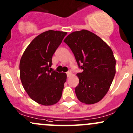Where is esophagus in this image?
Wrapping results in <instances>:
<instances>
[{
	"instance_id": "obj_1",
	"label": "esophagus",
	"mask_w": 133,
	"mask_h": 133,
	"mask_svg": "<svg viewBox=\"0 0 133 133\" xmlns=\"http://www.w3.org/2000/svg\"><path fill=\"white\" fill-rule=\"evenodd\" d=\"M66 75L68 77H70L72 75V72H71V71H68V72H66Z\"/></svg>"
}]
</instances>
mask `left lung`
I'll return each instance as SVG.
<instances>
[{
    "label": "left lung",
    "mask_w": 133,
    "mask_h": 133,
    "mask_svg": "<svg viewBox=\"0 0 133 133\" xmlns=\"http://www.w3.org/2000/svg\"><path fill=\"white\" fill-rule=\"evenodd\" d=\"M63 41L83 70L77 74L79 83L75 91L78 99L88 105L98 103L106 95L116 72L112 49L99 37L86 30L71 33Z\"/></svg>",
    "instance_id": "obj_1"
}]
</instances>
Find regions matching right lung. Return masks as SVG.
Segmentation results:
<instances>
[{"instance_id":"right-lung-1","label":"right lung","mask_w":133,"mask_h":133,"mask_svg":"<svg viewBox=\"0 0 133 133\" xmlns=\"http://www.w3.org/2000/svg\"><path fill=\"white\" fill-rule=\"evenodd\" d=\"M66 34L58 30L42 33L30 43L21 56V83L28 95L38 104L50 106L61 99L66 74L49 67L52 56Z\"/></svg>"}]
</instances>
